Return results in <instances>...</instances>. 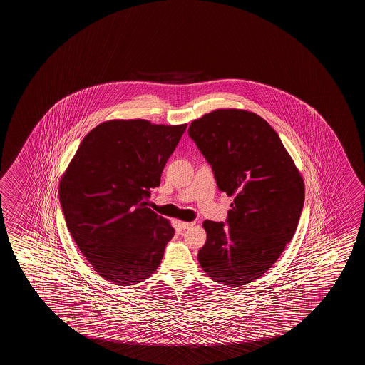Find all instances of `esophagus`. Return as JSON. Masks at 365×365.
<instances>
[{
  "instance_id": "34e87169",
  "label": "esophagus",
  "mask_w": 365,
  "mask_h": 365,
  "mask_svg": "<svg viewBox=\"0 0 365 365\" xmlns=\"http://www.w3.org/2000/svg\"><path fill=\"white\" fill-rule=\"evenodd\" d=\"M180 225L182 229H190L195 225V222H185V221H180Z\"/></svg>"
}]
</instances>
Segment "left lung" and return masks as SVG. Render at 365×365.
<instances>
[{
	"instance_id": "8db88e82",
	"label": "left lung",
	"mask_w": 365,
	"mask_h": 365,
	"mask_svg": "<svg viewBox=\"0 0 365 365\" xmlns=\"http://www.w3.org/2000/svg\"><path fill=\"white\" fill-rule=\"evenodd\" d=\"M229 197L227 224L203 221L198 262L207 275L238 287L272 267L298 227L304 182L275 130L257 114L216 109L188 128Z\"/></svg>"
}]
</instances>
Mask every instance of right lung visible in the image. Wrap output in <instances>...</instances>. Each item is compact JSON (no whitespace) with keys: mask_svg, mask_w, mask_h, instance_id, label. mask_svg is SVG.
Segmentation results:
<instances>
[{"mask_svg":"<svg viewBox=\"0 0 365 365\" xmlns=\"http://www.w3.org/2000/svg\"><path fill=\"white\" fill-rule=\"evenodd\" d=\"M187 125L103 122L85 136L60 183V202L78 250L103 279L144 281L162 262L174 229L146 207Z\"/></svg>","mask_w":365,"mask_h":365,"instance_id":"add662e5","label":"right lung"}]
</instances>
